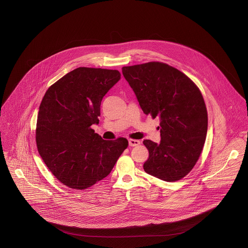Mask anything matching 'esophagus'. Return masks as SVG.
<instances>
[{"mask_svg":"<svg viewBox=\"0 0 248 248\" xmlns=\"http://www.w3.org/2000/svg\"><path fill=\"white\" fill-rule=\"evenodd\" d=\"M140 144V141L138 140H129V146L131 147H136Z\"/></svg>","mask_w":248,"mask_h":248,"instance_id":"34e87169","label":"esophagus"}]
</instances>
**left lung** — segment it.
I'll return each instance as SVG.
<instances>
[{"mask_svg": "<svg viewBox=\"0 0 248 248\" xmlns=\"http://www.w3.org/2000/svg\"><path fill=\"white\" fill-rule=\"evenodd\" d=\"M143 112L161 118V142L146 140V173L174 182L199 160L207 133V109L198 86L176 68L152 61L122 68Z\"/></svg>", "mask_w": 248, "mask_h": 248, "instance_id": "obj_1", "label": "left lung"}]
</instances>
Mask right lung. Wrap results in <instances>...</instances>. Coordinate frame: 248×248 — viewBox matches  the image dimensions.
Instances as JSON below:
<instances>
[{
    "mask_svg": "<svg viewBox=\"0 0 248 248\" xmlns=\"http://www.w3.org/2000/svg\"><path fill=\"white\" fill-rule=\"evenodd\" d=\"M116 70L80 67L53 83L39 108L38 153L63 185L85 189L106 177L128 140H104L91 128L98 124L100 104L118 82Z\"/></svg>",
    "mask_w": 248,
    "mask_h": 248,
    "instance_id": "add662e5",
    "label": "right lung"
}]
</instances>
